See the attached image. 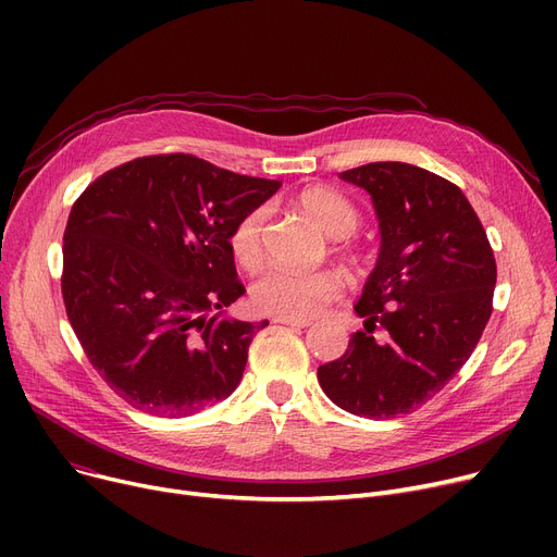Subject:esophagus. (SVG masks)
I'll list each match as a JSON object with an SVG mask.
<instances>
[{
    "label": "esophagus",
    "mask_w": 557,
    "mask_h": 557,
    "mask_svg": "<svg viewBox=\"0 0 557 557\" xmlns=\"http://www.w3.org/2000/svg\"><path fill=\"white\" fill-rule=\"evenodd\" d=\"M273 320H275V323L290 325V327H309V325H311L309 318H284V315H275Z\"/></svg>",
    "instance_id": "esophagus-1"
}]
</instances>
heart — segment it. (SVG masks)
I'll use <instances>...</instances> for the list:
<instances>
[{"label":"heart","mask_w":557,"mask_h":557,"mask_svg":"<svg viewBox=\"0 0 557 557\" xmlns=\"http://www.w3.org/2000/svg\"><path fill=\"white\" fill-rule=\"evenodd\" d=\"M294 205L332 239H345L359 225V210L330 187H307ZM261 208L244 214L230 232V252L239 267L252 271L261 263ZM341 277L332 271H271L252 286V305L269 315L311 318L341 296Z\"/></svg>","instance_id":"b5f03b06"}]
</instances>
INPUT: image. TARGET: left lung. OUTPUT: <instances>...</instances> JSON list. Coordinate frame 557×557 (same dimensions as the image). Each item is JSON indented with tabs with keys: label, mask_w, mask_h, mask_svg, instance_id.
I'll return each instance as SVG.
<instances>
[{
	"label": "left lung",
	"mask_w": 557,
	"mask_h": 557,
	"mask_svg": "<svg viewBox=\"0 0 557 557\" xmlns=\"http://www.w3.org/2000/svg\"><path fill=\"white\" fill-rule=\"evenodd\" d=\"M338 178L370 194L382 246L355 305L366 332L318 368V384L352 416H408L474 352L492 313L494 255L470 200L441 175L370 162Z\"/></svg>",
	"instance_id": "obj_1"
}]
</instances>
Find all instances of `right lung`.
Here are the masks:
<instances>
[{"label":"right lung","mask_w":557,"mask_h":557,"mask_svg":"<svg viewBox=\"0 0 557 557\" xmlns=\"http://www.w3.org/2000/svg\"><path fill=\"white\" fill-rule=\"evenodd\" d=\"M277 181L194 156L137 158L87 187L63 237V300L87 359L137 411L187 418L239 386L269 325L225 315L246 288L230 232Z\"/></svg>","instance_id":"obj_1"}]
</instances>
